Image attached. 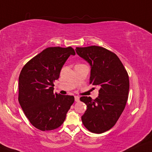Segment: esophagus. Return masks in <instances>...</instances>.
<instances>
[{
  "label": "esophagus",
  "instance_id": "obj_1",
  "mask_svg": "<svg viewBox=\"0 0 152 152\" xmlns=\"http://www.w3.org/2000/svg\"><path fill=\"white\" fill-rule=\"evenodd\" d=\"M74 98H75V101L76 102H78L79 101V97H78V96H75L74 97Z\"/></svg>",
  "mask_w": 152,
  "mask_h": 152
}]
</instances>
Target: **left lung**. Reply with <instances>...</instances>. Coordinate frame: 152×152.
Listing matches in <instances>:
<instances>
[{"mask_svg":"<svg viewBox=\"0 0 152 152\" xmlns=\"http://www.w3.org/2000/svg\"><path fill=\"white\" fill-rule=\"evenodd\" d=\"M76 53L91 66L90 84L99 86V96L80 98L87 105L81 116L84 126L100 134L116 124L126 107L129 92L127 71L116 54L100 46L76 48Z\"/></svg>","mask_w":152,"mask_h":152,"instance_id":"8db88e82","label":"left lung"}]
</instances>
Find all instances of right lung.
I'll list each match as a JSON object with an SVG mask.
<instances>
[{
  "instance_id": "add662e5",
  "label": "right lung",
  "mask_w": 152,
  "mask_h": 152,
  "mask_svg": "<svg viewBox=\"0 0 152 152\" xmlns=\"http://www.w3.org/2000/svg\"><path fill=\"white\" fill-rule=\"evenodd\" d=\"M76 53L72 47H50L30 59L19 76L18 100L31 124L42 131L64 123L74 97L54 93V82L63 65Z\"/></svg>"
}]
</instances>
